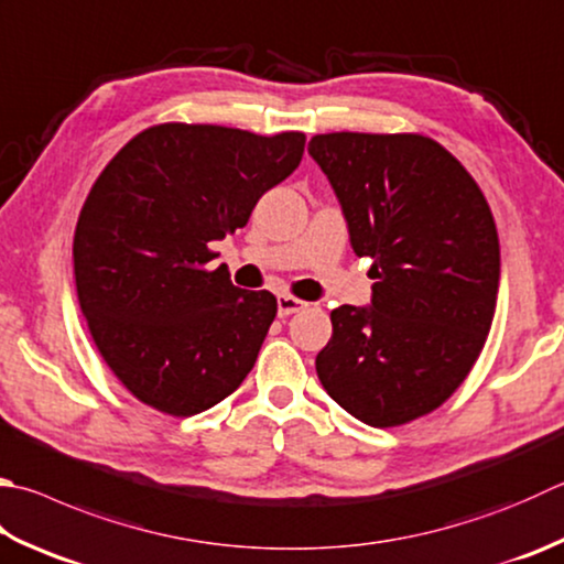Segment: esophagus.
I'll return each mask as SVG.
<instances>
[{
    "instance_id": "esophagus-1",
    "label": "esophagus",
    "mask_w": 564,
    "mask_h": 564,
    "mask_svg": "<svg viewBox=\"0 0 564 564\" xmlns=\"http://www.w3.org/2000/svg\"><path fill=\"white\" fill-rule=\"evenodd\" d=\"M302 310H306V302L294 300V296H290V294H280L278 296V314L280 316H290V314L302 312Z\"/></svg>"
}]
</instances>
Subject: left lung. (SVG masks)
Returning <instances> with one entry per match:
<instances>
[{"label": "left lung", "mask_w": 564, "mask_h": 564, "mask_svg": "<svg viewBox=\"0 0 564 564\" xmlns=\"http://www.w3.org/2000/svg\"><path fill=\"white\" fill-rule=\"evenodd\" d=\"M310 154L370 258V304L332 312L324 390L370 427L432 412L469 376L494 322L501 248L481 188L422 134H316Z\"/></svg>", "instance_id": "obj_1"}]
</instances>
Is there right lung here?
<instances>
[{
	"label": "right lung",
	"mask_w": 564,
	"mask_h": 564,
	"mask_svg": "<svg viewBox=\"0 0 564 564\" xmlns=\"http://www.w3.org/2000/svg\"><path fill=\"white\" fill-rule=\"evenodd\" d=\"M306 137L169 122L127 142L93 184L73 238L85 322L144 405L191 417L252 370L278 314L240 290L208 242L232 236L302 162Z\"/></svg>",
	"instance_id": "1"
}]
</instances>
